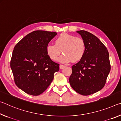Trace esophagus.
<instances>
[{
  "mask_svg": "<svg viewBox=\"0 0 121 121\" xmlns=\"http://www.w3.org/2000/svg\"><path fill=\"white\" fill-rule=\"evenodd\" d=\"M65 65H59V68L60 69H63L65 68Z\"/></svg>",
  "mask_w": 121,
  "mask_h": 121,
  "instance_id": "esophagus-1",
  "label": "esophagus"
}]
</instances>
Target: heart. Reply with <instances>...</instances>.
Listing matches in <instances>:
<instances>
[{"label":"heart","mask_w":121,"mask_h":121,"mask_svg":"<svg viewBox=\"0 0 121 121\" xmlns=\"http://www.w3.org/2000/svg\"><path fill=\"white\" fill-rule=\"evenodd\" d=\"M86 50V43L84 39L65 33L57 37L55 44H48L46 47L47 54L52 60H56L62 51L64 53L58 60L63 63L80 60L84 57Z\"/></svg>","instance_id":"b5f03b06"}]
</instances>
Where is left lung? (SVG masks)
Segmentation results:
<instances>
[{
  "label": "left lung",
  "instance_id": "left-lung-1",
  "mask_svg": "<svg viewBox=\"0 0 121 121\" xmlns=\"http://www.w3.org/2000/svg\"><path fill=\"white\" fill-rule=\"evenodd\" d=\"M77 32L86 45L83 58L72 66L69 82L72 88L82 95L95 93L104 87L110 71L109 53L98 37L85 30Z\"/></svg>",
  "mask_w": 121,
  "mask_h": 121
}]
</instances>
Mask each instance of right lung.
<instances>
[{"mask_svg":"<svg viewBox=\"0 0 121 121\" xmlns=\"http://www.w3.org/2000/svg\"><path fill=\"white\" fill-rule=\"evenodd\" d=\"M56 32L36 30L28 34L14 48L11 68L17 86L26 93L39 95L52 82L59 64L50 59L46 47Z\"/></svg>","mask_w":121,"mask_h":121,"instance_id":"add662e5","label":"right lung"}]
</instances>
